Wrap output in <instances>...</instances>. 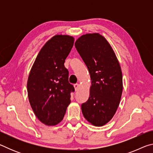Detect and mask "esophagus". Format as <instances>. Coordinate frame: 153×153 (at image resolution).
<instances>
[{"label":"esophagus","instance_id":"1","mask_svg":"<svg viewBox=\"0 0 153 153\" xmlns=\"http://www.w3.org/2000/svg\"><path fill=\"white\" fill-rule=\"evenodd\" d=\"M74 88H75V90H76V91H77V90H78V88H79V85L78 84H74Z\"/></svg>","mask_w":153,"mask_h":153}]
</instances>
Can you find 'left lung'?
<instances>
[{"label": "left lung", "instance_id": "8db88e82", "mask_svg": "<svg viewBox=\"0 0 153 153\" xmlns=\"http://www.w3.org/2000/svg\"><path fill=\"white\" fill-rule=\"evenodd\" d=\"M75 46L92 82L88 100L82 105L83 115L93 126H104L115 115L122 94L120 63L110 44L98 33L82 35Z\"/></svg>", "mask_w": 153, "mask_h": 153}]
</instances>
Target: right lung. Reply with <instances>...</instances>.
Returning a JSON list of instances; mask_svg holds the SVG:
<instances>
[{"instance_id":"add662e5","label":"right lung","mask_w":153,"mask_h":153,"mask_svg":"<svg viewBox=\"0 0 153 153\" xmlns=\"http://www.w3.org/2000/svg\"><path fill=\"white\" fill-rule=\"evenodd\" d=\"M74 43L68 35H55L41 48L31 69L27 83V95L33 113L46 126L63 120L70 104L73 85L64 63Z\"/></svg>"}]
</instances>
